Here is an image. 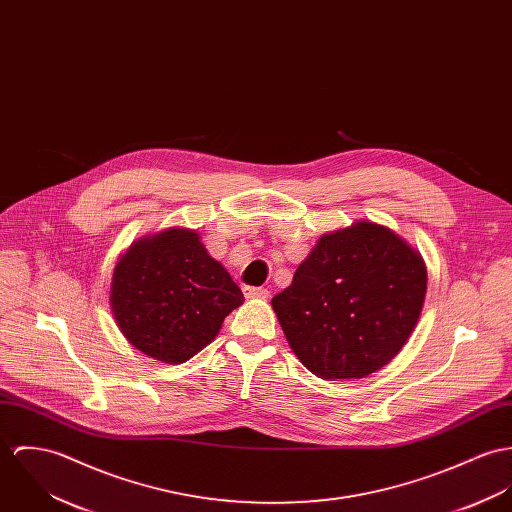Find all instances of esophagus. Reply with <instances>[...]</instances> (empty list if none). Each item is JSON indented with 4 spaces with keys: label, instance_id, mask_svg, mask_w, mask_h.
Instances as JSON below:
<instances>
[{
    "label": "esophagus",
    "instance_id": "1",
    "mask_svg": "<svg viewBox=\"0 0 512 512\" xmlns=\"http://www.w3.org/2000/svg\"><path fill=\"white\" fill-rule=\"evenodd\" d=\"M243 292L247 298H267L269 290L261 286H243Z\"/></svg>",
    "mask_w": 512,
    "mask_h": 512
}]
</instances>
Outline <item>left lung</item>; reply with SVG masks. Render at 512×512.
<instances>
[{
	"label": "left lung",
	"instance_id": "obj_1",
	"mask_svg": "<svg viewBox=\"0 0 512 512\" xmlns=\"http://www.w3.org/2000/svg\"><path fill=\"white\" fill-rule=\"evenodd\" d=\"M426 281L422 257L397 233L357 222L324 235L271 304L308 371L326 381L361 379L412 334Z\"/></svg>",
	"mask_w": 512,
	"mask_h": 512
}]
</instances>
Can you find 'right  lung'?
I'll return each mask as SVG.
<instances>
[{
  "instance_id": "add662e5",
  "label": "right lung",
  "mask_w": 512,
  "mask_h": 512,
  "mask_svg": "<svg viewBox=\"0 0 512 512\" xmlns=\"http://www.w3.org/2000/svg\"><path fill=\"white\" fill-rule=\"evenodd\" d=\"M121 334L159 361L182 363L216 338L243 292L190 229L137 241L117 263L110 294Z\"/></svg>"
}]
</instances>
